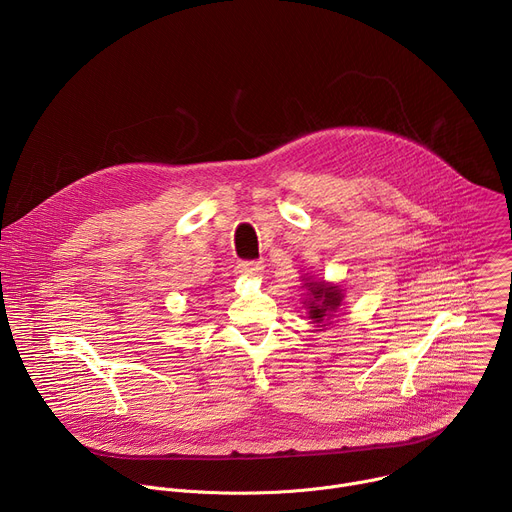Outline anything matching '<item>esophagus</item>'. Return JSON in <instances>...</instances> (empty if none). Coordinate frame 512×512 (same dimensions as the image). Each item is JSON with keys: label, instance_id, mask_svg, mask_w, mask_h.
<instances>
[{"label": "esophagus", "instance_id": "esophagus-1", "mask_svg": "<svg viewBox=\"0 0 512 512\" xmlns=\"http://www.w3.org/2000/svg\"><path fill=\"white\" fill-rule=\"evenodd\" d=\"M237 273L245 277H259L263 273V265L257 261H243L237 265Z\"/></svg>", "mask_w": 512, "mask_h": 512}]
</instances>
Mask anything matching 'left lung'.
<instances>
[{
	"label": "left lung",
	"mask_w": 512,
	"mask_h": 512,
	"mask_svg": "<svg viewBox=\"0 0 512 512\" xmlns=\"http://www.w3.org/2000/svg\"><path fill=\"white\" fill-rule=\"evenodd\" d=\"M302 287L306 289L304 294V308L312 324L320 330H326V326L332 324V318L342 310L344 304V289L338 283L316 279L314 275H302Z\"/></svg>",
	"instance_id": "obj_1"
}]
</instances>
